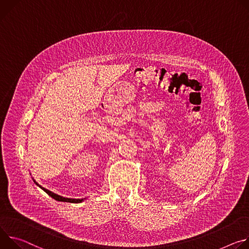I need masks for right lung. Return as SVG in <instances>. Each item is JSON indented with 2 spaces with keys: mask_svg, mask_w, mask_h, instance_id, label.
Masks as SVG:
<instances>
[{
  "mask_svg": "<svg viewBox=\"0 0 249 249\" xmlns=\"http://www.w3.org/2000/svg\"><path fill=\"white\" fill-rule=\"evenodd\" d=\"M34 180V182L39 187V188H41L45 193H47V194L51 197V198H53L54 200H56V201H59V202H67V203H74V204H77V203H81V202H83L84 201L86 198H84V199H71V198H65V197H62V196H60V195H57V194H55V193H53V192H51V191H49V190H47V189H45V188H43V187H41L37 182H36V180L35 179H33Z\"/></svg>",
  "mask_w": 249,
  "mask_h": 249,
  "instance_id": "right-lung-1",
  "label": "right lung"
}]
</instances>
